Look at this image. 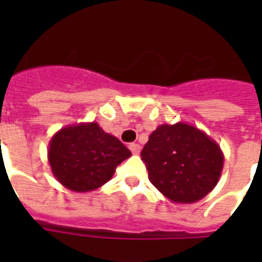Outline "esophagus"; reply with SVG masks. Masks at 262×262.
Masks as SVG:
<instances>
[{"instance_id": "1", "label": "esophagus", "mask_w": 262, "mask_h": 262, "mask_svg": "<svg viewBox=\"0 0 262 262\" xmlns=\"http://www.w3.org/2000/svg\"><path fill=\"white\" fill-rule=\"evenodd\" d=\"M129 149L132 151V154H135V155H139L140 154V145L136 143L129 144Z\"/></svg>"}]
</instances>
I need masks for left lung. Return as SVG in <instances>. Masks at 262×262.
Masks as SVG:
<instances>
[{
    "label": "left lung",
    "instance_id": "obj_1",
    "mask_svg": "<svg viewBox=\"0 0 262 262\" xmlns=\"http://www.w3.org/2000/svg\"><path fill=\"white\" fill-rule=\"evenodd\" d=\"M148 178L172 203L191 204L213 190L223 170L219 144L186 122L156 127L141 151Z\"/></svg>",
    "mask_w": 262,
    "mask_h": 262
}]
</instances>
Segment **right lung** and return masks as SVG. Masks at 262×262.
<instances>
[{"label": "right lung", "instance_id": "1", "mask_svg": "<svg viewBox=\"0 0 262 262\" xmlns=\"http://www.w3.org/2000/svg\"><path fill=\"white\" fill-rule=\"evenodd\" d=\"M132 152L98 122H83L59 129L49 143L51 172L62 186L77 193L92 191L108 182L115 168Z\"/></svg>", "mask_w": 262, "mask_h": 262}]
</instances>
